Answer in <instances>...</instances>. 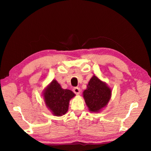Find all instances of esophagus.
I'll use <instances>...</instances> for the list:
<instances>
[{
  "label": "esophagus",
  "mask_w": 151,
  "mask_h": 151,
  "mask_svg": "<svg viewBox=\"0 0 151 151\" xmlns=\"http://www.w3.org/2000/svg\"><path fill=\"white\" fill-rule=\"evenodd\" d=\"M73 92L75 93V94H79L80 93H81V89H80L78 87H75L73 88Z\"/></svg>",
  "instance_id": "obj_1"
}]
</instances>
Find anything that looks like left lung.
I'll return each mask as SVG.
<instances>
[{
  "mask_svg": "<svg viewBox=\"0 0 151 151\" xmlns=\"http://www.w3.org/2000/svg\"><path fill=\"white\" fill-rule=\"evenodd\" d=\"M111 93V89L107 85L93 76L88 83V88L83 92V95L89 111L99 112L106 106Z\"/></svg>",
  "mask_w": 151,
  "mask_h": 151,
  "instance_id": "obj_1",
  "label": "left lung"
}]
</instances>
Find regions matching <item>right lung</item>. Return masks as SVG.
I'll return each instance as SVG.
<instances>
[{
    "label": "right lung",
    "mask_w": 151,
    "mask_h": 151,
    "mask_svg": "<svg viewBox=\"0 0 151 151\" xmlns=\"http://www.w3.org/2000/svg\"><path fill=\"white\" fill-rule=\"evenodd\" d=\"M43 96L47 106L56 116L66 114L70 99L75 94L69 89H63L55 80L52 81L44 91Z\"/></svg>",
    "instance_id": "right-lung-1"
}]
</instances>
